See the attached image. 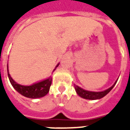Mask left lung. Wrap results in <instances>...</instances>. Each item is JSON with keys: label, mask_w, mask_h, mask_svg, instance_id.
I'll list each match as a JSON object with an SVG mask.
<instances>
[{"label": "left lung", "mask_w": 130, "mask_h": 130, "mask_svg": "<svg viewBox=\"0 0 130 130\" xmlns=\"http://www.w3.org/2000/svg\"><path fill=\"white\" fill-rule=\"evenodd\" d=\"M116 82H117V81L115 82V84L112 86L111 87L109 88L107 90H104V91H102V92H91V91H88V90H85L84 89H82V88H81L79 86H77L76 85L74 86V88H75L76 93L80 97H82V98L87 99V100H98V99H100V98H103L106 95H107L111 90L112 88L114 87Z\"/></svg>", "instance_id": "8db88e82"}]
</instances>
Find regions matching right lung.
I'll return each instance as SVG.
<instances>
[{
	"mask_svg": "<svg viewBox=\"0 0 130 130\" xmlns=\"http://www.w3.org/2000/svg\"><path fill=\"white\" fill-rule=\"evenodd\" d=\"M58 66V64L56 68H57ZM7 72H8V65L7 66ZM56 70V68L54 69V70ZM8 77H9L11 84L12 85L14 88L18 93L21 94L22 95L26 97V98H32V99L40 98L45 96L49 91L50 86L51 85V82H52L51 77H49L48 79H45L42 82H38L37 84H35L32 86H21V85L17 84L12 79V77L10 76L9 72H8Z\"/></svg>",
	"mask_w": 130,
	"mask_h": 130,
	"instance_id": "right-lung-1",
	"label": "right lung"
}]
</instances>
